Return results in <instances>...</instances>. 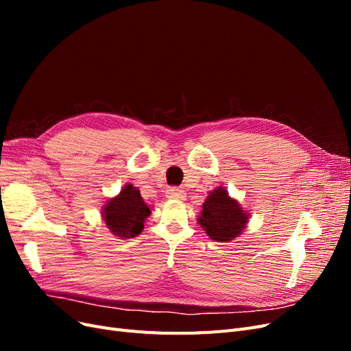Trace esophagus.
I'll use <instances>...</instances> for the list:
<instances>
[{
	"mask_svg": "<svg viewBox=\"0 0 351 351\" xmlns=\"http://www.w3.org/2000/svg\"><path fill=\"white\" fill-rule=\"evenodd\" d=\"M167 197L184 200V199H186V193H184V190L178 189V187H169V189L167 190Z\"/></svg>",
	"mask_w": 351,
	"mask_h": 351,
	"instance_id": "obj_1",
	"label": "esophagus"
}]
</instances>
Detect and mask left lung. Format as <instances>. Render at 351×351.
<instances>
[{
	"label": "left lung",
	"instance_id": "1",
	"mask_svg": "<svg viewBox=\"0 0 351 351\" xmlns=\"http://www.w3.org/2000/svg\"><path fill=\"white\" fill-rule=\"evenodd\" d=\"M197 221L209 239L228 243L241 234L249 222V212L244 210L236 199L230 197L224 187H218L209 192Z\"/></svg>",
	"mask_w": 351,
	"mask_h": 351
}]
</instances>
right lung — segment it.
I'll return each mask as SVG.
<instances>
[{"mask_svg": "<svg viewBox=\"0 0 351 351\" xmlns=\"http://www.w3.org/2000/svg\"><path fill=\"white\" fill-rule=\"evenodd\" d=\"M151 215V209L141 196V190L133 184H125L120 195L110 199L102 209V218L108 230L120 239L139 236L145 219Z\"/></svg>", "mask_w": 351, "mask_h": 351, "instance_id": "obj_1", "label": "right lung"}]
</instances>
